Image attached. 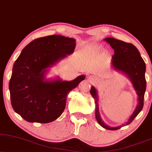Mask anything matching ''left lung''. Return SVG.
<instances>
[{
    "mask_svg": "<svg viewBox=\"0 0 152 152\" xmlns=\"http://www.w3.org/2000/svg\"><path fill=\"white\" fill-rule=\"evenodd\" d=\"M104 41L110 44L111 47L114 50V55L112 56L111 60L113 68L117 72H121L127 76L131 81L138 97V104L135 111L128 119V122L124 126L128 125L134 120L143 108L144 97L146 90V65L139 50L132 43H126L114 38H104ZM90 94L95 99V117L99 124L107 130H116L120 129L123 126L110 127L104 123L99 114L97 90L93 86L90 89Z\"/></svg>",
    "mask_w": 152,
    "mask_h": 152,
    "instance_id": "left-lung-1",
    "label": "left lung"
}]
</instances>
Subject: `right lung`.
I'll return each mask as SVG.
<instances>
[{"mask_svg":"<svg viewBox=\"0 0 152 152\" xmlns=\"http://www.w3.org/2000/svg\"><path fill=\"white\" fill-rule=\"evenodd\" d=\"M75 42L59 35L36 38L15 62L9 83L11 104L26 121L46 124L59 118L70 90L85 79L84 75L71 81L45 78L48 68L74 53Z\"/></svg>","mask_w":152,"mask_h":152,"instance_id":"obj_1","label":"right lung"}]
</instances>
